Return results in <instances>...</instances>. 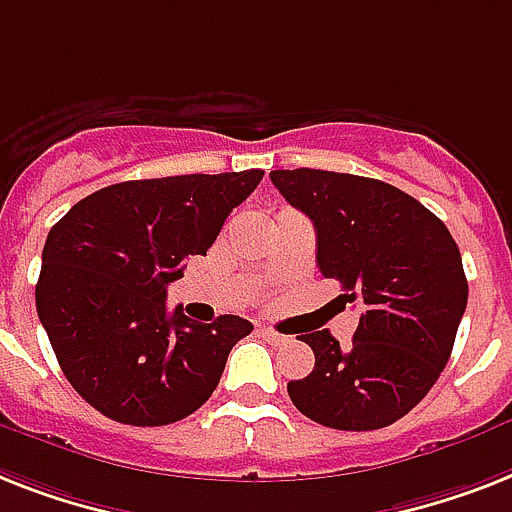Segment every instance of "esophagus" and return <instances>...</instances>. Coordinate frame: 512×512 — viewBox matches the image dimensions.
<instances>
[{
	"mask_svg": "<svg viewBox=\"0 0 512 512\" xmlns=\"http://www.w3.org/2000/svg\"><path fill=\"white\" fill-rule=\"evenodd\" d=\"M257 334L263 336V339H268V342H284V336L278 334V331H273V328H257Z\"/></svg>",
	"mask_w": 512,
	"mask_h": 512,
	"instance_id": "1",
	"label": "esophagus"
}]
</instances>
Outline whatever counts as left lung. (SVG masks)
<instances>
[{"instance_id": "left-lung-1", "label": "left lung", "mask_w": 512, "mask_h": 512, "mask_svg": "<svg viewBox=\"0 0 512 512\" xmlns=\"http://www.w3.org/2000/svg\"><path fill=\"white\" fill-rule=\"evenodd\" d=\"M270 181L313 220L318 268L360 307L347 347L328 328L302 334L315 368L286 392L328 429H384L429 394L450 360L468 302L458 244L418 199L376 178L297 168L270 170Z\"/></svg>"}]
</instances>
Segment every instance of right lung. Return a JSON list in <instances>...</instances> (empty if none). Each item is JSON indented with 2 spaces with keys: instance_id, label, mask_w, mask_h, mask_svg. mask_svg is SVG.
Masks as SVG:
<instances>
[{
  "instance_id": "right-lung-1",
  "label": "right lung",
  "mask_w": 512,
  "mask_h": 512,
  "mask_svg": "<svg viewBox=\"0 0 512 512\" xmlns=\"http://www.w3.org/2000/svg\"><path fill=\"white\" fill-rule=\"evenodd\" d=\"M265 170L191 173L107 186L47 236L36 310L70 386L128 426H168L207 402L228 352L252 331L239 315L194 323L168 313L184 257L205 255Z\"/></svg>"
}]
</instances>
